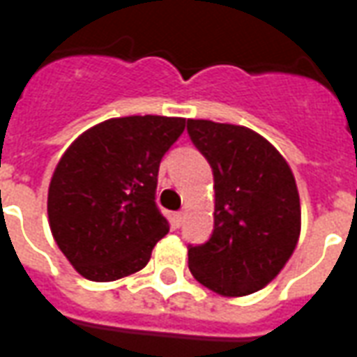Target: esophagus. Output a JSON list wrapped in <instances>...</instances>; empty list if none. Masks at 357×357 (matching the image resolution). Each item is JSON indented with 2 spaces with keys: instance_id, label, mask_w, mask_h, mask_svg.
Instances as JSON below:
<instances>
[{
  "instance_id": "esophagus-1",
  "label": "esophagus",
  "mask_w": 357,
  "mask_h": 357,
  "mask_svg": "<svg viewBox=\"0 0 357 357\" xmlns=\"http://www.w3.org/2000/svg\"><path fill=\"white\" fill-rule=\"evenodd\" d=\"M183 218H185V214H183V212H176V214H174V225H176V227H179V225L183 224Z\"/></svg>"
}]
</instances>
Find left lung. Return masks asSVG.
<instances>
[{"mask_svg":"<svg viewBox=\"0 0 357 357\" xmlns=\"http://www.w3.org/2000/svg\"><path fill=\"white\" fill-rule=\"evenodd\" d=\"M214 174V231L189 247L193 277L222 296H245L275 279L296 248L300 197L289 164L245 126L187 120Z\"/></svg>","mask_w":357,"mask_h":357,"instance_id":"1","label":"left lung"}]
</instances>
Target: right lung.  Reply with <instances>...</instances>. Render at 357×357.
<instances>
[{"instance_id": "obj_1", "label": "right lung", "mask_w": 357, "mask_h": 357, "mask_svg": "<svg viewBox=\"0 0 357 357\" xmlns=\"http://www.w3.org/2000/svg\"><path fill=\"white\" fill-rule=\"evenodd\" d=\"M185 118H110L66 149L53 172V239L89 281H116L147 266L170 225L156 206L158 166Z\"/></svg>"}]
</instances>
